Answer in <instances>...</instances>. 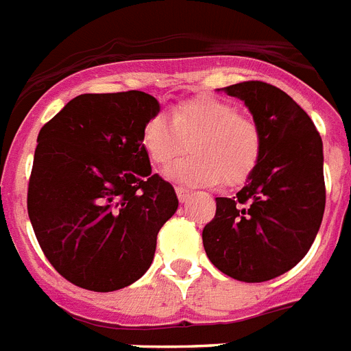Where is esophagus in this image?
<instances>
[{"instance_id":"esophagus-1","label":"esophagus","mask_w":351,"mask_h":351,"mask_svg":"<svg viewBox=\"0 0 351 351\" xmlns=\"http://www.w3.org/2000/svg\"><path fill=\"white\" fill-rule=\"evenodd\" d=\"M176 193H178V199L181 202H184L188 199V197H190V190H188V188H182V186H178L176 188Z\"/></svg>"}]
</instances>
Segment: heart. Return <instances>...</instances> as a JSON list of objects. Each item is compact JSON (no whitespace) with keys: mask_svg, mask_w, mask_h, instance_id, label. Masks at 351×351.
Here are the masks:
<instances>
[{"mask_svg":"<svg viewBox=\"0 0 351 351\" xmlns=\"http://www.w3.org/2000/svg\"><path fill=\"white\" fill-rule=\"evenodd\" d=\"M145 154L154 167H167L184 150L190 156L167 170L182 184H240L262 156V130L237 106L213 95H195L172 107L170 120L154 114L140 132Z\"/></svg>","mask_w":351,"mask_h":351,"instance_id":"1","label":"heart"}]
</instances>
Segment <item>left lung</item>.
<instances>
[{
    "instance_id": "8db88e82",
    "label": "left lung",
    "mask_w": 351,
    "mask_h": 351,
    "mask_svg": "<svg viewBox=\"0 0 351 351\" xmlns=\"http://www.w3.org/2000/svg\"><path fill=\"white\" fill-rule=\"evenodd\" d=\"M262 130V156L234 197H217L202 230L210 262L239 282L260 283L291 271L308 253L325 213L323 141L285 91L260 80L224 88Z\"/></svg>"
}]
</instances>
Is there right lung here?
<instances>
[{"mask_svg": "<svg viewBox=\"0 0 351 351\" xmlns=\"http://www.w3.org/2000/svg\"><path fill=\"white\" fill-rule=\"evenodd\" d=\"M158 112V100L143 91L88 93L40 129L28 217L43 253L68 282L118 291L154 260L159 230L179 206L140 141Z\"/></svg>", "mask_w": 351, "mask_h": 351, "instance_id": "add662e5", "label": "right lung"}]
</instances>
